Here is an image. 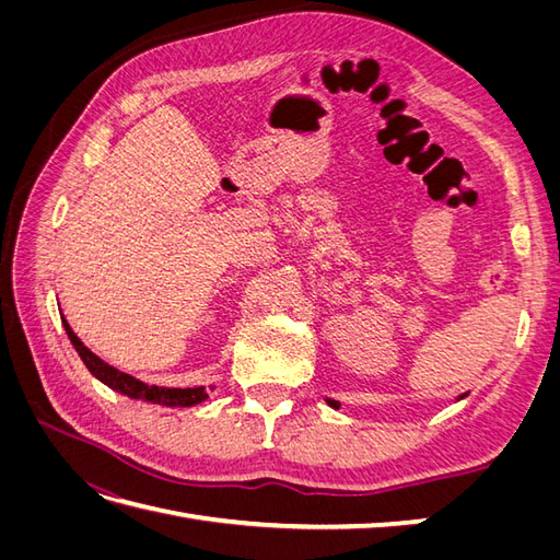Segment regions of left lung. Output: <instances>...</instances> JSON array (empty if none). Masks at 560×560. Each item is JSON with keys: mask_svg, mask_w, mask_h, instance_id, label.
I'll return each instance as SVG.
<instances>
[{"mask_svg": "<svg viewBox=\"0 0 560 560\" xmlns=\"http://www.w3.org/2000/svg\"><path fill=\"white\" fill-rule=\"evenodd\" d=\"M465 397H467V393H465V395H460V397H457V399H465ZM327 404L331 406V409H338V406H341V404H336L334 399H327Z\"/></svg>", "mask_w": 560, "mask_h": 560, "instance_id": "8db88e82", "label": "left lung"}]
</instances>
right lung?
I'll list each match as a JSON object with an SVG mask.
<instances>
[{
	"label": "right lung",
	"mask_w": 560,
	"mask_h": 560,
	"mask_svg": "<svg viewBox=\"0 0 560 560\" xmlns=\"http://www.w3.org/2000/svg\"><path fill=\"white\" fill-rule=\"evenodd\" d=\"M62 327L67 336H70L74 350L79 352L81 362L89 366V371L100 383H105L107 387L116 389V393H121L130 399H142V401L161 404V406H194V404H200L202 399H208V389L202 385L200 387H159V385H147L130 374H124V371H118L105 360H100L95 352H91L86 346H83L81 338L72 331L70 322L65 317H62Z\"/></svg>",
	"instance_id": "1"
}]
</instances>
